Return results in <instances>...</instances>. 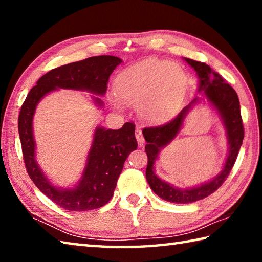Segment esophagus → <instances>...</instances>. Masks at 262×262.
<instances>
[{"mask_svg":"<svg viewBox=\"0 0 262 262\" xmlns=\"http://www.w3.org/2000/svg\"><path fill=\"white\" fill-rule=\"evenodd\" d=\"M135 137H136V140H137V143H139V145L140 147H142V145L144 144V137H143V135H142V129L140 127H137L136 129H135Z\"/></svg>","mask_w":262,"mask_h":262,"instance_id":"34e87169","label":"esophagus"}]
</instances>
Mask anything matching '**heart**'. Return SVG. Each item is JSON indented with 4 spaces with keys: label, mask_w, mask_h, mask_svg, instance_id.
<instances>
[{
    "label": "heart",
    "mask_w": 262,
    "mask_h": 262,
    "mask_svg": "<svg viewBox=\"0 0 262 262\" xmlns=\"http://www.w3.org/2000/svg\"><path fill=\"white\" fill-rule=\"evenodd\" d=\"M187 82V75L180 66L148 59L121 73L115 89L122 100L137 105V111L145 120L162 121L180 108ZM113 103L120 105L117 99Z\"/></svg>",
    "instance_id": "heart-1"
}]
</instances>
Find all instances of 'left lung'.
Wrapping results in <instances>:
<instances>
[{"mask_svg": "<svg viewBox=\"0 0 262 262\" xmlns=\"http://www.w3.org/2000/svg\"><path fill=\"white\" fill-rule=\"evenodd\" d=\"M185 60L192 66L199 78H200L199 91H202L207 99L219 110L224 121L225 128H227L230 148L223 170L214 180L199 186V187L189 189L174 188L173 186L168 185L155 176L154 164L158 156L159 149L167 145L178 134L186 114L189 111L190 106L196 103L198 98H195L188 106L181 110L180 113L163 125L143 128L142 133H143L144 139L147 141L145 152L148 156L145 178H147L150 187L159 198L173 203H192L198 200H202V199L209 196L210 194L219 189L227 180L228 176L232 170L244 139V126L237 92L233 90V88L230 84L225 82V79L219 73L212 70L205 62L194 61L192 59Z\"/></svg>", "mask_w": 262, "mask_h": 262, "instance_id": "1", "label": "left lung"}]
</instances>
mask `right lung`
Here are the masks:
<instances>
[{"label": "right lung", "mask_w": 262, "mask_h": 262, "mask_svg": "<svg viewBox=\"0 0 262 262\" xmlns=\"http://www.w3.org/2000/svg\"><path fill=\"white\" fill-rule=\"evenodd\" d=\"M120 63L121 59L117 56L100 55L52 69L38 79L21 105L18 132L28 174L48 199L67 210L97 209L111 200L126 158L137 148L135 125L126 122L118 130L97 127L81 183L73 189L62 190L50 184L34 159L32 119L35 106L43 96L57 88L104 95L110 75ZM96 101L101 105L99 98Z\"/></svg>", "instance_id": "1"}]
</instances>
